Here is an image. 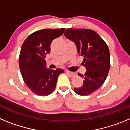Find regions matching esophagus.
Listing matches in <instances>:
<instances>
[{"label":"esophagus","instance_id":"34e87169","mask_svg":"<svg viewBox=\"0 0 130 130\" xmlns=\"http://www.w3.org/2000/svg\"><path fill=\"white\" fill-rule=\"evenodd\" d=\"M65 72H66V74H68L70 77H73L74 75H75V73H73V72H70V71H68V70L65 71Z\"/></svg>","mask_w":130,"mask_h":130}]
</instances>
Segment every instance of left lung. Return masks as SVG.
<instances>
[{
  "instance_id": "left-lung-1",
  "label": "left lung",
  "mask_w": 130,
  "mask_h": 130,
  "mask_svg": "<svg viewBox=\"0 0 130 130\" xmlns=\"http://www.w3.org/2000/svg\"><path fill=\"white\" fill-rule=\"evenodd\" d=\"M64 36L75 43L79 55L83 57L85 67L83 85L75 88V93L87 96L100 88L105 82L110 69V53L104 40L95 31L85 28H68Z\"/></svg>"
}]
</instances>
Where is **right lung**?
I'll use <instances>...</instances> for the list:
<instances>
[{
  "label": "right lung",
  "mask_w": 130,
  "mask_h": 130,
  "mask_svg": "<svg viewBox=\"0 0 130 130\" xmlns=\"http://www.w3.org/2000/svg\"><path fill=\"white\" fill-rule=\"evenodd\" d=\"M65 28L42 29L26 38L21 48L19 65L27 87L36 95L48 96L55 90L57 78L64 70H53L46 67L47 54L53 40L60 37Z\"/></svg>",
  "instance_id": "add662e5"
}]
</instances>
